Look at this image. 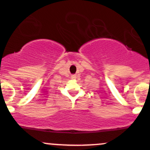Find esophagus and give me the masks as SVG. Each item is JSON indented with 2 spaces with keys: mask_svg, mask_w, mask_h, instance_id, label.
<instances>
[{
  "mask_svg": "<svg viewBox=\"0 0 150 150\" xmlns=\"http://www.w3.org/2000/svg\"><path fill=\"white\" fill-rule=\"evenodd\" d=\"M76 78H77V75H75V74H73V75H71V79H73V80H75Z\"/></svg>",
  "mask_w": 150,
  "mask_h": 150,
  "instance_id": "34e87169",
  "label": "esophagus"
}]
</instances>
